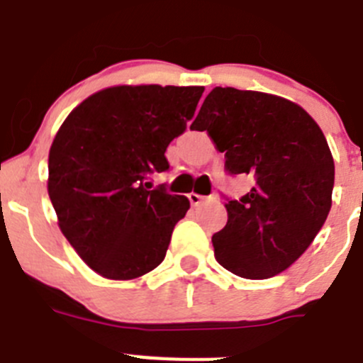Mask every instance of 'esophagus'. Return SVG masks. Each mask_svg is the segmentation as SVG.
Segmentation results:
<instances>
[{"label":"esophagus","mask_w":363,"mask_h":363,"mask_svg":"<svg viewBox=\"0 0 363 363\" xmlns=\"http://www.w3.org/2000/svg\"><path fill=\"white\" fill-rule=\"evenodd\" d=\"M188 199H189V202H191V206H199L202 201H204V197L199 194H195V191H191V194L188 195Z\"/></svg>","instance_id":"34e87169"}]
</instances>
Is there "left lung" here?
Returning <instances> with one entry per match:
<instances>
[{
    "label": "left lung",
    "mask_w": 363,
    "mask_h": 363,
    "mask_svg": "<svg viewBox=\"0 0 363 363\" xmlns=\"http://www.w3.org/2000/svg\"><path fill=\"white\" fill-rule=\"evenodd\" d=\"M191 128L210 133L231 174L255 179L224 204L226 226L211 237L217 262L250 280L286 271L331 210L335 161L324 132L293 101L231 86L208 94Z\"/></svg>",
    "instance_id": "8db88e82"
}]
</instances>
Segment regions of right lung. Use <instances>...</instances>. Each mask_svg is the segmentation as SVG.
I'll list each match as a JSON object with an SVG mask.
<instances>
[{
  "instance_id": "add662e5",
  "label": "right lung",
  "mask_w": 363,
  "mask_h": 363,
  "mask_svg": "<svg viewBox=\"0 0 363 363\" xmlns=\"http://www.w3.org/2000/svg\"><path fill=\"white\" fill-rule=\"evenodd\" d=\"M202 86L117 84L77 104L48 153V195L70 246L97 275L132 280L164 260L189 201L150 189Z\"/></svg>"
}]
</instances>
